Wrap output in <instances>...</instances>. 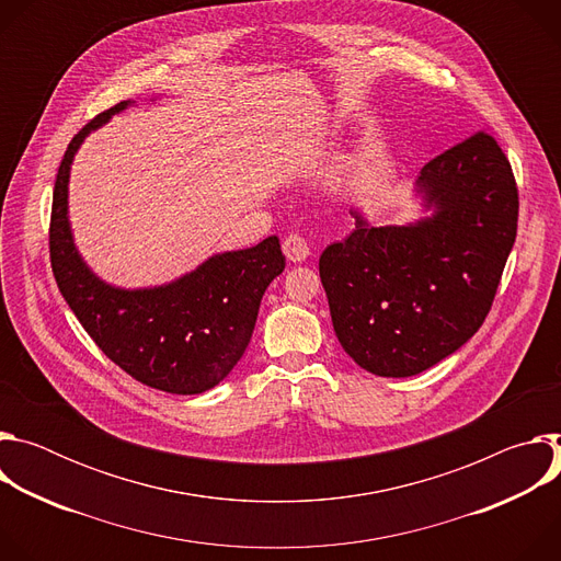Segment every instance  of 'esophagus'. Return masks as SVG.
<instances>
[{"instance_id": "1", "label": "esophagus", "mask_w": 561, "mask_h": 561, "mask_svg": "<svg viewBox=\"0 0 561 561\" xmlns=\"http://www.w3.org/2000/svg\"><path fill=\"white\" fill-rule=\"evenodd\" d=\"M284 253L290 262H306L310 255V247L301 234H288L284 239Z\"/></svg>"}]
</instances>
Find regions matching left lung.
Wrapping results in <instances>:
<instances>
[{"instance_id":"1","label":"left lung","mask_w":561,"mask_h":561,"mask_svg":"<svg viewBox=\"0 0 561 561\" xmlns=\"http://www.w3.org/2000/svg\"><path fill=\"white\" fill-rule=\"evenodd\" d=\"M428 213L355 230L319 257L342 348L379 377H411L459 351L484 324L517 234L519 197L497 141L474 133L420 171Z\"/></svg>"}]
</instances>
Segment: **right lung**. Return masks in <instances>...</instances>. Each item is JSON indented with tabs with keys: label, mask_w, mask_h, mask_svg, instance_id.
Returning <instances> with one entry per match:
<instances>
[{
	"label": "right lung",
	"mask_w": 561,
	"mask_h": 561,
	"mask_svg": "<svg viewBox=\"0 0 561 561\" xmlns=\"http://www.w3.org/2000/svg\"><path fill=\"white\" fill-rule=\"evenodd\" d=\"M135 102L98 115L68 144L50 215L55 282L102 353L137 381L175 394L215 388L242 359L268 284L284 271L279 237L208 257L195 271L150 288H119L98 277L75 247L68 219L72 159L84 139Z\"/></svg>",
	"instance_id": "1"
}]
</instances>
